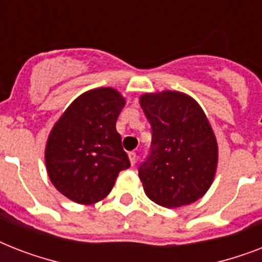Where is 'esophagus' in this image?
I'll list each match as a JSON object with an SVG mask.
<instances>
[{
	"instance_id": "esophagus-1",
	"label": "esophagus",
	"mask_w": 262,
	"mask_h": 262,
	"mask_svg": "<svg viewBox=\"0 0 262 262\" xmlns=\"http://www.w3.org/2000/svg\"><path fill=\"white\" fill-rule=\"evenodd\" d=\"M127 155H129V160H130V163L135 164L136 163V159H137V155H136V152L132 151V152H129Z\"/></svg>"
}]
</instances>
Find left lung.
Listing matches in <instances>:
<instances>
[{"instance_id": "8db88e82", "label": "left lung", "mask_w": 262, "mask_h": 262, "mask_svg": "<svg viewBox=\"0 0 262 262\" xmlns=\"http://www.w3.org/2000/svg\"><path fill=\"white\" fill-rule=\"evenodd\" d=\"M140 106L152 126L151 155L139 168L145 194L170 209L194 203L211 187L219 160L207 114L179 91L143 94Z\"/></svg>"}]
</instances>
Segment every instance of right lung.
Returning <instances> with one entry per match:
<instances>
[{"label":"right lung","mask_w":262,"mask_h":262,"mask_svg":"<svg viewBox=\"0 0 262 262\" xmlns=\"http://www.w3.org/2000/svg\"><path fill=\"white\" fill-rule=\"evenodd\" d=\"M126 99L111 87L85 91L51 127L45 147L47 175L57 190L81 205L103 200L130 166L115 129Z\"/></svg>","instance_id":"1"}]
</instances>
